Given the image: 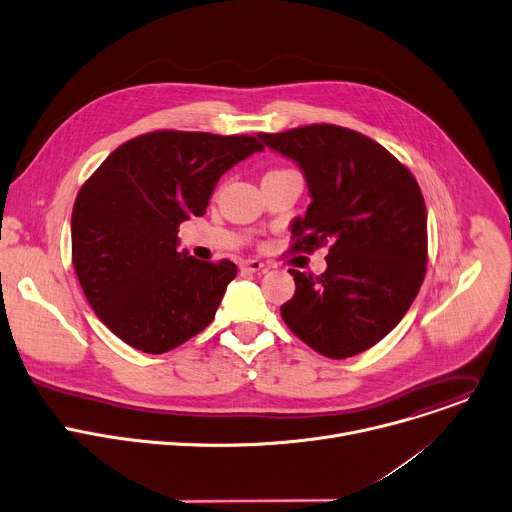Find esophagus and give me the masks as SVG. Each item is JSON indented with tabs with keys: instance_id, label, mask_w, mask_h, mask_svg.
Instances as JSON below:
<instances>
[{
	"instance_id": "obj_1",
	"label": "esophagus",
	"mask_w": 512,
	"mask_h": 512,
	"mask_svg": "<svg viewBox=\"0 0 512 512\" xmlns=\"http://www.w3.org/2000/svg\"><path fill=\"white\" fill-rule=\"evenodd\" d=\"M240 268L242 270H246V272H266L268 270V266L264 264V262H260V260H244L242 264H240Z\"/></svg>"
}]
</instances>
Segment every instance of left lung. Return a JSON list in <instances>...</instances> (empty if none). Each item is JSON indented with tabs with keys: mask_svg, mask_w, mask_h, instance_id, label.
<instances>
[{
	"mask_svg": "<svg viewBox=\"0 0 512 512\" xmlns=\"http://www.w3.org/2000/svg\"><path fill=\"white\" fill-rule=\"evenodd\" d=\"M305 173L311 203L291 252L329 246L319 276L291 268L289 329L321 356L344 360L386 337L427 272V209L417 179L384 146L350 128L311 124L260 134Z\"/></svg>",
	"mask_w": 512,
	"mask_h": 512,
	"instance_id": "obj_1",
	"label": "left lung"
}]
</instances>
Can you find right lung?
I'll use <instances>...</instances> for the list:
<instances>
[{
    "mask_svg": "<svg viewBox=\"0 0 512 512\" xmlns=\"http://www.w3.org/2000/svg\"><path fill=\"white\" fill-rule=\"evenodd\" d=\"M264 150L254 136L156 130L113 150L83 183L71 217L73 266L95 315L146 354L179 348L215 317L238 266L177 252L219 177Z\"/></svg>",
    "mask_w": 512,
    "mask_h": 512,
    "instance_id": "obj_1",
    "label": "right lung"
}]
</instances>
